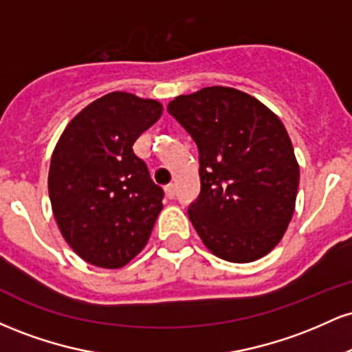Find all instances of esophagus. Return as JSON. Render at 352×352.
I'll list each match as a JSON object with an SVG mask.
<instances>
[{
  "label": "esophagus",
  "mask_w": 352,
  "mask_h": 352,
  "mask_svg": "<svg viewBox=\"0 0 352 352\" xmlns=\"http://www.w3.org/2000/svg\"><path fill=\"white\" fill-rule=\"evenodd\" d=\"M165 195L168 197V199H175L177 195V187L173 184H168L167 187H165Z\"/></svg>",
  "instance_id": "1"
}]
</instances>
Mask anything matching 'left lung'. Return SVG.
I'll list each match as a JSON object with an SVG mask.
<instances>
[{
	"mask_svg": "<svg viewBox=\"0 0 352 352\" xmlns=\"http://www.w3.org/2000/svg\"><path fill=\"white\" fill-rule=\"evenodd\" d=\"M199 148L200 193L188 218L221 260L250 263L280 243L292 221L300 167L285 125L232 87H205L167 106Z\"/></svg>",
	"mask_w": 352,
	"mask_h": 352,
	"instance_id": "obj_1",
	"label": "left lung"
}]
</instances>
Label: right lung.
I'll return each instance as SVG.
<instances>
[{
    "label": "right lung",
    "mask_w": 352,
    "mask_h": 352,
    "mask_svg": "<svg viewBox=\"0 0 352 352\" xmlns=\"http://www.w3.org/2000/svg\"><path fill=\"white\" fill-rule=\"evenodd\" d=\"M162 104L111 92L67 124L51 157L47 188L64 240L87 263L122 268L142 252L164 190L132 145Z\"/></svg>",
    "instance_id": "right-lung-1"
}]
</instances>
